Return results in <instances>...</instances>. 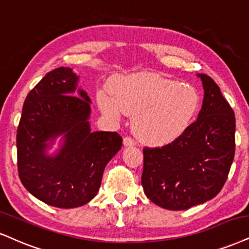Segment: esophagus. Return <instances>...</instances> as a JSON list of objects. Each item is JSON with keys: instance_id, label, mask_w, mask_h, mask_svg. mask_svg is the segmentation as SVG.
<instances>
[{"instance_id": "1", "label": "esophagus", "mask_w": 249, "mask_h": 249, "mask_svg": "<svg viewBox=\"0 0 249 249\" xmlns=\"http://www.w3.org/2000/svg\"><path fill=\"white\" fill-rule=\"evenodd\" d=\"M135 141L131 139V137H124V146H134L135 145Z\"/></svg>"}]
</instances>
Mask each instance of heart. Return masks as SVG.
Listing matches in <instances>:
<instances>
[{
	"label": "heart",
	"instance_id": "heart-1",
	"mask_svg": "<svg viewBox=\"0 0 249 249\" xmlns=\"http://www.w3.org/2000/svg\"><path fill=\"white\" fill-rule=\"evenodd\" d=\"M106 116L119 120L133 115L131 127L143 143L162 146L186 133L197 115L201 94L190 83H179L157 73L140 72L116 78L108 90L97 92Z\"/></svg>",
	"mask_w": 249,
	"mask_h": 249
}]
</instances>
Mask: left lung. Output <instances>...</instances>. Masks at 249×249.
<instances>
[{
  "mask_svg": "<svg viewBox=\"0 0 249 249\" xmlns=\"http://www.w3.org/2000/svg\"><path fill=\"white\" fill-rule=\"evenodd\" d=\"M197 77L204 90L197 120L171 144L143 150L144 193L164 209L186 210L213 198L234 158V112L213 78Z\"/></svg>",
  "mask_w": 249,
  "mask_h": 249,
  "instance_id": "left-lung-1",
  "label": "left lung"
}]
</instances>
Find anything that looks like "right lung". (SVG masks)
I'll list each match as a JSON object with an SVG mask.
<instances>
[{
  "label": "right lung",
  "instance_id": "obj_1",
  "mask_svg": "<svg viewBox=\"0 0 249 249\" xmlns=\"http://www.w3.org/2000/svg\"><path fill=\"white\" fill-rule=\"evenodd\" d=\"M68 67L46 73L24 101L17 129L19 179L35 197L70 209L87 204L122 146L118 133L91 131V99ZM59 139V148L49 152Z\"/></svg>",
  "mask_w": 249,
  "mask_h": 249
}]
</instances>
